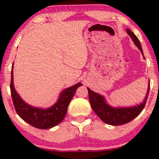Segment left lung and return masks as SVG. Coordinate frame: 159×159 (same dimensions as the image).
Returning <instances> with one entry per match:
<instances>
[{
	"mask_svg": "<svg viewBox=\"0 0 159 159\" xmlns=\"http://www.w3.org/2000/svg\"><path fill=\"white\" fill-rule=\"evenodd\" d=\"M126 31L133 40V41L134 42L136 46L140 49L142 54H143L139 39L136 37V35L132 31H130L129 30H126ZM87 90H88L90 105H91L93 111L97 114V116L104 122L108 124V125L119 126V125H123V124H126L132 121L141 112L142 110L144 108L145 105H146V101L148 99V96L149 90H150V84L148 86L146 97H145V99L143 103L140 104L137 106L128 107V108H113V107H111L106 103L103 96L100 95L99 93H95L89 88H87Z\"/></svg>",
	"mask_w": 159,
	"mask_h": 159,
	"instance_id": "left-lung-1",
	"label": "left lung"
}]
</instances>
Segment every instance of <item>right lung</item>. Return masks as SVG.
<instances>
[{"label": "right lung", "mask_w": 159, "mask_h": 159, "mask_svg": "<svg viewBox=\"0 0 159 159\" xmlns=\"http://www.w3.org/2000/svg\"><path fill=\"white\" fill-rule=\"evenodd\" d=\"M11 75V94L16 112L25 122L34 127L42 129L54 127L64 119L69 102L73 98L75 90L79 87L82 86V84L78 83L75 85L66 89L61 93L55 105L47 109H42L29 105L16 91L13 83V65Z\"/></svg>", "instance_id": "obj_1"}]
</instances>
